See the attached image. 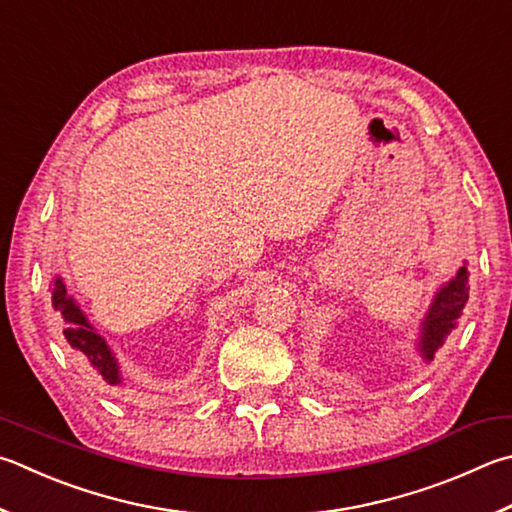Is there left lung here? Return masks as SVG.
I'll return each mask as SVG.
<instances>
[{
    "label": "left lung",
    "mask_w": 512,
    "mask_h": 512,
    "mask_svg": "<svg viewBox=\"0 0 512 512\" xmlns=\"http://www.w3.org/2000/svg\"><path fill=\"white\" fill-rule=\"evenodd\" d=\"M468 302V268L463 264L452 280L434 293L430 309L418 329V353L425 362L434 360V353L443 347L450 333L457 329L463 306Z\"/></svg>",
    "instance_id": "obj_1"
}]
</instances>
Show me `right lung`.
Instances as JSON below:
<instances>
[{"label": "right lung", "instance_id": "1", "mask_svg": "<svg viewBox=\"0 0 512 512\" xmlns=\"http://www.w3.org/2000/svg\"><path fill=\"white\" fill-rule=\"evenodd\" d=\"M51 304L62 320L64 340L69 342V347L78 356L80 365L94 371L105 385L114 389L123 387V371H120L116 353L111 351L107 340L89 322L76 297L67 291V284L60 275H55L51 282Z\"/></svg>", "mask_w": 512, "mask_h": 512}]
</instances>
